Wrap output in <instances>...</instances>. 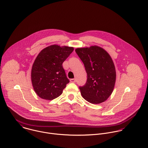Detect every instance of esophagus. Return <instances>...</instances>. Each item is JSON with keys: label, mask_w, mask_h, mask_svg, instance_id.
<instances>
[{"label": "esophagus", "mask_w": 148, "mask_h": 148, "mask_svg": "<svg viewBox=\"0 0 148 148\" xmlns=\"http://www.w3.org/2000/svg\"><path fill=\"white\" fill-rule=\"evenodd\" d=\"M70 82H71V83H75V82H76V80L75 79H71L70 80Z\"/></svg>", "instance_id": "obj_1"}]
</instances>
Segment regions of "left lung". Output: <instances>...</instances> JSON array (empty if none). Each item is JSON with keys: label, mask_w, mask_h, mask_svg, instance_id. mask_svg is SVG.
I'll return each mask as SVG.
<instances>
[{"label": "left lung", "mask_w": 148, "mask_h": 148, "mask_svg": "<svg viewBox=\"0 0 148 148\" xmlns=\"http://www.w3.org/2000/svg\"><path fill=\"white\" fill-rule=\"evenodd\" d=\"M76 52L87 73L84 86L80 87L82 97L90 103L99 104L112 93L116 79L115 66L110 55L97 45L77 48Z\"/></svg>", "instance_id": "8db88e82"}]
</instances>
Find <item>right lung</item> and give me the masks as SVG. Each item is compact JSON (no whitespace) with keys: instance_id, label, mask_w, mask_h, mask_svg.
Instances as JSON below:
<instances>
[{"instance_id":"right-lung-1","label":"right lung","mask_w":148,"mask_h":148,"mask_svg":"<svg viewBox=\"0 0 148 148\" xmlns=\"http://www.w3.org/2000/svg\"><path fill=\"white\" fill-rule=\"evenodd\" d=\"M73 50L72 47L53 44L39 52L31 73L34 90L39 97L52 100L62 94L69 82L62 64Z\"/></svg>"}]
</instances>
